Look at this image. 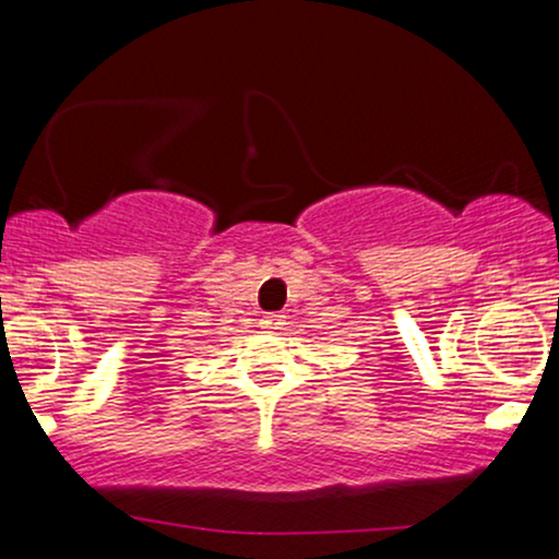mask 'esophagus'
<instances>
[{"label":"esophagus","instance_id":"esophagus-1","mask_svg":"<svg viewBox=\"0 0 559 559\" xmlns=\"http://www.w3.org/2000/svg\"><path fill=\"white\" fill-rule=\"evenodd\" d=\"M262 326L270 329V331L281 329V326H284V316H265V318H262Z\"/></svg>","mask_w":559,"mask_h":559}]
</instances>
